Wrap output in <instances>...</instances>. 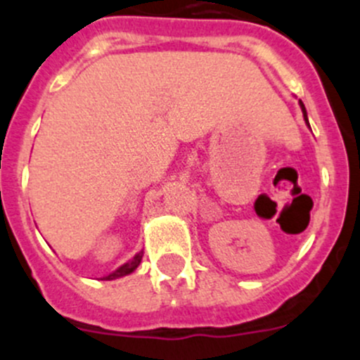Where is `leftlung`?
I'll list each match as a JSON object with an SVG mask.
<instances>
[{
	"label": "left lung",
	"instance_id": "obj_1",
	"mask_svg": "<svg viewBox=\"0 0 360 360\" xmlns=\"http://www.w3.org/2000/svg\"><path fill=\"white\" fill-rule=\"evenodd\" d=\"M300 105H301L302 115H304V120H306V124H308V115H306V108H304V105H302V101H300ZM308 126H309V124H308Z\"/></svg>",
	"mask_w": 360,
	"mask_h": 360
}]
</instances>
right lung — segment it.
I'll return each mask as SVG.
<instances>
[{
	"instance_id": "1",
	"label": "right lung",
	"mask_w": 360,
	"mask_h": 360,
	"mask_svg": "<svg viewBox=\"0 0 360 360\" xmlns=\"http://www.w3.org/2000/svg\"><path fill=\"white\" fill-rule=\"evenodd\" d=\"M141 257H143V254L134 255V257L131 259L129 262H126V264H124V266H120V268L117 269V271H113L112 275L105 276V280H115V278H120V276H126V275H129V273H133L134 269H136L138 266H140Z\"/></svg>"
}]
</instances>
